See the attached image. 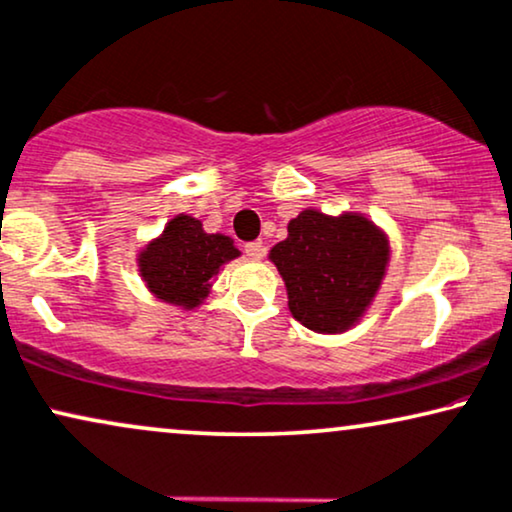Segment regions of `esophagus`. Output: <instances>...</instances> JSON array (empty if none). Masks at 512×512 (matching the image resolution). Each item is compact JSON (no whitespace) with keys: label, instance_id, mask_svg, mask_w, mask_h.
Wrapping results in <instances>:
<instances>
[{"label":"esophagus","instance_id":"obj_1","mask_svg":"<svg viewBox=\"0 0 512 512\" xmlns=\"http://www.w3.org/2000/svg\"><path fill=\"white\" fill-rule=\"evenodd\" d=\"M245 255L250 257V260H262L264 257V243L262 241H252V243H245Z\"/></svg>","mask_w":512,"mask_h":512}]
</instances>
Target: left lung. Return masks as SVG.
<instances>
[{"label": "left lung", "instance_id": "left-lung-1", "mask_svg": "<svg viewBox=\"0 0 512 512\" xmlns=\"http://www.w3.org/2000/svg\"><path fill=\"white\" fill-rule=\"evenodd\" d=\"M269 260L286 281L290 314L309 331L335 335L349 331L371 307L390 262V243L359 212L331 217L302 210Z\"/></svg>", "mask_w": 512, "mask_h": 512}]
</instances>
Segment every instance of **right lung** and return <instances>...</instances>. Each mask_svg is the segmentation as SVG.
<instances>
[{"label": "right lung", "instance_id": "obj_1", "mask_svg": "<svg viewBox=\"0 0 512 512\" xmlns=\"http://www.w3.org/2000/svg\"><path fill=\"white\" fill-rule=\"evenodd\" d=\"M238 255L229 236L205 234L200 219L177 215L139 252V274L158 300L196 309L210 295L212 278Z\"/></svg>", "mask_w": 512, "mask_h": 512}]
</instances>
